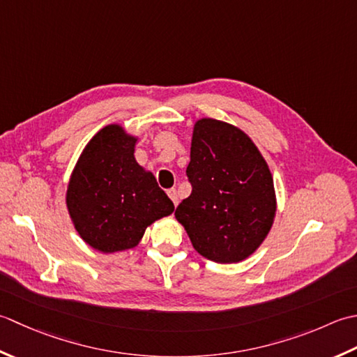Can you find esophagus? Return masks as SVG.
I'll return each instance as SVG.
<instances>
[{
    "label": "esophagus",
    "instance_id": "34e87169",
    "mask_svg": "<svg viewBox=\"0 0 357 357\" xmlns=\"http://www.w3.org/2000/svg\"><path fill=\"white\" fill-rule=\"evenodd\" d=\"M168 195H169V199L172 200L174 206H177L178 205V192H177V189H169Z\"/></svg>",
    "mask_w": 357,
    "mask_h": 357
}]
</instances>
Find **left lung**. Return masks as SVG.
Wrapping results in <instances>:
<instances>
[{
	"label": "left lung",
	"instance_id": "8db88e82",
	"mask_svg": "<svg viewBox=\"0 0 357 357\" xmlns=\"http://www.w3.org/2000/svg\"><path fill=\"white\" fill-rule=\"evenodd\" d=\"M186 176L192 192L176 209L194 250L217 264L256 251L275 217L270 168L242 129L214 119L195 121Z\"/></svg>",
	"mask_w": 357,
	"mask_h": 357
}]
</instances>
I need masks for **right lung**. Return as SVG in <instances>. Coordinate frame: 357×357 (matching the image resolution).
<instances>
[{"instance_id": "1", "label": "right lung", "mask_w": 357, "mask_h": 357, "mask_svg": "<svg viewBox=\"0 0 357 357\" xmlns=\"http://www.w3.org/2000/svg\"><path fill=\"white\" fill-rule=\"evenodd\" d=\"M138 138L109 125L91 138L68 185L66 205L84 242L100 252L134 248L174 203L134 157Z\"/></svg>"}]
</instances>
